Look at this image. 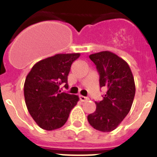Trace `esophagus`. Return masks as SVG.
I'll list each match as a JSON object with an SVG mask.
<instances>
[{"instance_id": "34e87169", "label": "esophagus", "mask_w": 157, "mask_h": 157, "mask_svg": "<svg viewBox=\"0 0 157 157\" xmlns=\"http://www.w3.org/2000/svg\"><path fill=\"white\" fill-rule=\"evenodd\" d=\"M79 98H80V101H86L87 100H88V98H86V97H84V96H80Z\"/></svg>"}]
</instances>
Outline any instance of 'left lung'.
<instances>
[{"label": "left lung", "instance_id": "left-lung-1", "mask_svg": "<svg viewBox=\"0 0 157 157\" xmlns=\"http://www.w3.org/2000/svg\"><path fill=\"white\" fill-rule=\"evenodd\" d=\"M97 66L100 87L106 92L102 101H95V112L87 115L93 128L110 132L117 128L128 115L135 95V83L128 63L113 52L105 51L89 56Z\"/></svg>", "mask_w": 157, "mask_h": 157}]
</instances>
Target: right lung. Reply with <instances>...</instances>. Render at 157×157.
Here are the masks:
<instances>
[{"label": "right lung", "mask_w": 157, "mask_h": 157, "mask_svg": "<svg viewBox=\"0 0 157 157\" xmlns=\"http://www.w3.org/2000/svg\"><path fill=\"white\" fill-rule=\"evenodd\" d=\"M79 56V53L55 55L36 63L27 75L25 103L40 128L48 131L61 128L79 100L78 96L59 90L62 83L68 86L71 65Z\"/></svg>", "instance_id": "obj_1"}]
</instances>
